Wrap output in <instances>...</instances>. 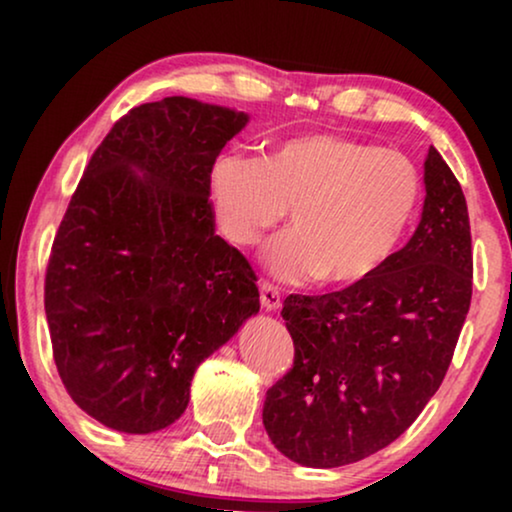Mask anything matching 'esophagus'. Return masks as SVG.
<instances>
[{
	"label": "esophagus",
	"instance_id": "1",
	"mask_svg": "<svg viewBox=\"0 0 512 512\" xmlns=\"http://www.w3.org/2000/svg\"><path fill=\"white\" fill-rule=\"evenodd\" d=\"M261 305L265 312L279 310V305H282V293H279L277 286L261 284Z\"/></svg>",
	"mask_w": 512,
	"mask_h": 512
}]
</instances>
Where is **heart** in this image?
Returning a JSON list of instances; mask_svg holds the SVG:
<instances>
[{"instance_id":"heart-1","label":"heart","mask_w":512,"mask_h":512,"mask_svg":"<svg viewBox=\"0 0 512 512\" xmlns=\"http://www.w3.org/2000/svg\"><path fill=\"white\" fill-rule=\"evenodd\" d=\"M209 200L223 237L256 247L291 207L296 228L272 244L282 279L354 284L391 256L419 200L415 163L342 135H300L263 160L223 153L209 167Z\"/></svg>"}]
</instances>
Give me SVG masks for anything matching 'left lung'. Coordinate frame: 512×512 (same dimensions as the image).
<instances>
[{"label": "left lung", "mask_w": 512, "mask_h": 512, "mask_svg": "<svg viewBox=\"0 0 512 512\" xmlns=\"http://www.w3.org/2000/svg\"><path fill=\"white\" fill-rule=\"evenodd\" d=\"M424 188L415 235L373 275L284 300L296 356L265 394L263 426L300 466L354 464L394 443L450 368L471 307V223L464 191L433 146Z\"/></svg>", "instance_id": "8db88e82"}]
</instances>
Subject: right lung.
<instances>
[{"label":"right lung","instance_id":"add662e5","mask_svg":"<svg viewBox=\"0 0 512 512\" xmlns=\"http://www.w3.org/2000/svg\"><path fill=\"white\" fill-rule=\"evenodd\" d=\"M244 111L165 97L123 116L83 172L46 270L60 380L123 433L184 415L195 370L258 314L256 275L214 233L209 167Z\"/></svg>","mask_w":512,"mask_h":512}]
</instances>
